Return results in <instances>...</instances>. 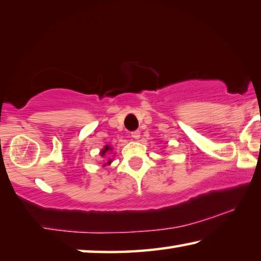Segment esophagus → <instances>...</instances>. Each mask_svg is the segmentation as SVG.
Masks as SVG:
<instances>
[{
    "label": "esophagus",
    "instance_id": "34e87169",
    "mask_svg": "<svg viewBox=\"0 0 261 261\" xmlns=\"http://www.w3.org/2000/svg\"><path fill=\"white\" fill-rule=\"evenodd\" d=\"M131 137L134 139H139L140 138V131L139 130H136V131H132L131 132Z\"/></svg>",
    "mask_w": 261,
    "mask_h": 261
}]
</instances>
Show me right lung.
<instances>
[{
    "label": "right lung",
    "mask_w": 261,
    "mask_h": 261,
    "mask_svg": "<svg viewBox=\"0 0 261 261\" xmlns=\"http://www.w3.org/2000/svg\"><path fill=\"white\" fill-rule=\"evenodd\" d=\"M110 149H112V148H110L109 146H105V148L102 149V151H101V155H102V156H105V154H106V152H108V151H110ZM110 161H112V160H109V161H108V163H110Z\"/></svg>",
    "instance_id": "obj_1"
}]
</instances>
